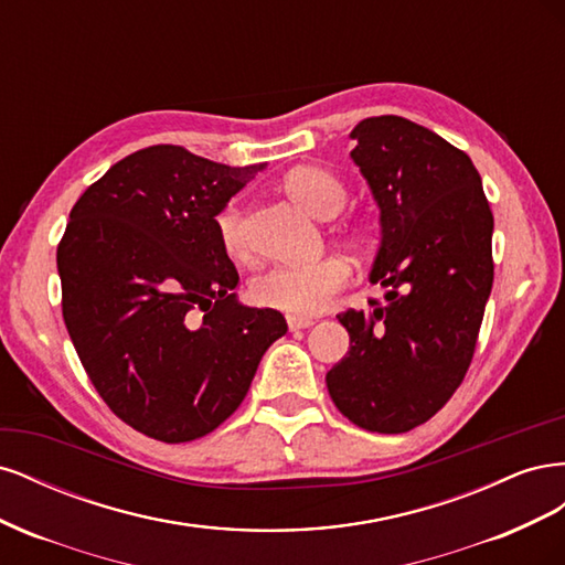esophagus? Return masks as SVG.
Segmentation results:
<instances>
[{"mask_svg": "<svg viewBox=\"0 0 565 565\" xmlns=\"http://www.w3.org/2000/svg\"><path fill=\"white\" fill-rule=\"evenodd\" d=\"M313 324V320L311 318H297V316H287V328L292 330V332H297V330H306V328H311Z\"/></svg>", "mask_w": 565, "mask_h": 565, "instance_id": "obj_1", "label": "esophagus"}]
</instances>
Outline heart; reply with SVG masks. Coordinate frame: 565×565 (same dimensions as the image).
<instances>
[{
    "mask_svg": "<svg viewBox=\"0 0 565 565\" xmlns=\"http://www.w3.org/2000/svg\"><path fill=\"white\" fill-rule=\"evenodd\" d=\"M282 191L303 212L318 218H330L344 207L347 191L337 177L320 167H297L282 179ZM216 233L224 252L233 259H245L247 241L243 212L237 204H228L216 216ZM351 280V266L341 256L303 266H268L249 280L247 292L256 306L280 311L287 316H316L328 309L332 299Z\"/></svg>",
    "mask_w": 565,
    "mask_h": 565,
    "instance_id": "obj_1",
    "label": "heart"
}]
</instances>
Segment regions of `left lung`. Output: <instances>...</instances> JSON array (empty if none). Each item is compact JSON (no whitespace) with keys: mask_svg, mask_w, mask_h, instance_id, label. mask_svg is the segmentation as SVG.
I'll use <instances>...</instances> for the list:
<instances>
[{"mask_svg":"<svg viewBox=\"0 0 565 565\" xmlns=\"http://www.w3.org/2000/svg\"><path fill=\"white\" fill-rule=\"evenodd\" d=\"M380 207L370 282L384 303L344 311L351 347L328 372L339 413L377 434H405L450 401L471 365L492 289V212L465 150L398 115L351 131Z\"/></svg>","mask_w":565,"mask_h":565,"instance_id":"obj_1","label":"left lung"}]
</instances>
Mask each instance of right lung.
<instances>
[{"instance_id": "1", "label": "right lung", "mask_w": 565, "mask_h": 565, "mask_svg": "<svg viewBox=\"0 0 565 565\" xmlns=\"http://www.w3.org/2000/svg\"><path fill=\"white\" fill-rule=\"evenodd\" d=\"M266 164L228 167L181 146L113 164L75 202L56 252L63 320L98 396L162 443L226 422L282 313L235 297L216 216Z\"/></svg>"}]
</instances>
